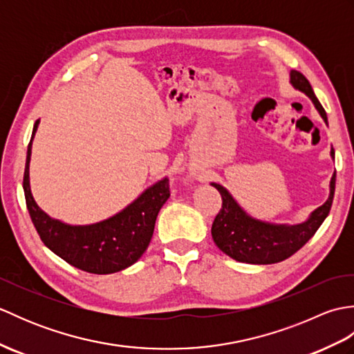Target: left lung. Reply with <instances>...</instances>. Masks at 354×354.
Listing matches in <instances>:
<instances>
[{
    "instance_id": "left-lung-1",
    "label": "left lung",
    "mask_w": 354,
    "mask_h": 354,
    "mask_svg": "<svg viewBox=\"0 0 354 354\" xmlns=\"http://www.w3.org/2000/svg\"><path fill=\"white\" fill-rule=\"evenodd\" d=\"M290 84L299 91H303L312 99L315 108L319 111L321 117L327 123V114L319 100L315 95L313 89L301 73L290 71ZM335 158V150L332 149ZM336 175L330 181V196L324 205L315 209L309 219L299 225H272L255 221L248 216L231 194L219 184H213L222 196V208L217 213L212 227V236L214 243L222 252L230 255L231 259L252 265H270L289 259L292 254L309 242L315 232L318 231L321 223L332 208L335 196Z\"/></svg>"
}]
</instances>
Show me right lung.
<instances>
[{
	"label": "right lung",
	"mask_w": 354,
	"mask_h": 354,
	"mask_svg": "<svg viewBox=\"0 0 354 354\" xmlns=\"http://www.w3.org/2000/svg\"><path fill=\"white\" fill-rule=\"evenodd\" d=\"M37 123L39 122L33 126L32 140ZM32 140L27 149L22 187L30 217L44 245L71 266L89 274H112L133 265L147 250L153 236L156 216L170 198L169 179L164 178L156 183L123 212L106 221L85 227H73L51 219L37 207L32 196L28 181Z\"/></svg>",
	"instance_id": "1"
}]
</instances>
